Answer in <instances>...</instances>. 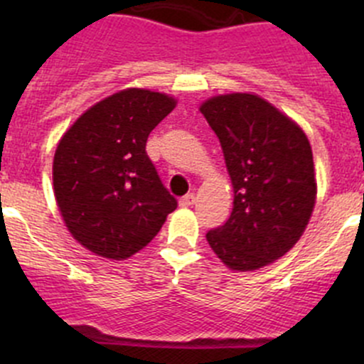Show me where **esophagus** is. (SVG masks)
I'll use <instances>...</instances> for the list:
<instances>
[{"mask_svg": "<svg viewBox=\"0 0 364 364\" xmlns=\"http://www.w3.org/2000/svg\"><path fill=\"white\" fill-rule=\"evenodd\" d=\"M193 203H196V196H193V193H186L185 197L179 199V205H181V208H188V205H192Z\"/></svg>", "mask_w": 364, "mask_h": 364, "instance_id": "obj_1", "label": "esophagus"}]
</instances>
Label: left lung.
<instances>
[{"instance_id": "obj_1", "label": "left lung", "mask_w": 364, "mask_h": 364, "mask_svg": "<svg viewBox=\"0 0 364 364\" xmlns=\"http://www.w3.org/2000/svg\"><path fill=\"white\" fill-rule=\"evenodd\" d=\"M200 112L220 139L234 188L230 218L205 240L227 267L255 271L285 255L306 229L317 197L311 146L257 95H218Z\"/></svg>"}]
</instances>
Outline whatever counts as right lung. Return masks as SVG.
<instances>
[{
    "label": "right lung",
    "mask_w": 364,
    "mask_h": 364,
    "mask_svg": "<svg viewBox=\"0 0 364 364\" xmlns=\"http://www.w3.org/2000/svg\"><path fill=\"white\" fill-rule=\"evenodd\" d=\"M174 107L168 95L128 87L87 109L61 137L54 196L70 234L90 252L128 259L178 208L146 153L151 130Z\"/></svg>",
    "instance_id": "obj_1"
}]
</instances>
